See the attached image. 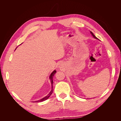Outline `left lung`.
I'll return each instance as SVG.
<instances>
[{
	"label": "left lung",
	"instance_id": "1",
	"mask_svg": "<svg viewBox=\"0 0 121 121\" xmlns=\"http://www.w3.org/2000/svg\"><path fill=\"white\" fill-rule=\"evenodd\" d=\"M90 33L91 34V35H92V36H93V37L94 38H95V39H97V38L96 37H95V35L93 34V33H92V32H91V31H90Z\"/></svg>",
	"mask_w": 121,
	"mask_h": 121
}]
</instances>
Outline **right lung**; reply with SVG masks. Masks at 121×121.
Returning a JSON list of instances; mask_svg holds the SVG:
<instances>
[{
	"label": "right lung",
	"mask_w": 121,
	"mask_h": 121,
	"mask_svg": "<svg viewBox=\"0 0 121 121\" xmlns=\"http://www.w3.org/2000/svg\"><path fill=\"white\" fill-rule=\"evenodd\" d=\"M56 70H54L52 73H51V74L49 76V79L50 80V82H51V84H52V90H51L50 92L48 94V95H47V96H45L44 97L42 98V99H39L38 100H37V101H33V102H41V101H44L46 99H47L51 95H52V92H53V77L54 75H55V74H56Z\"/></svg>",
	"instance_id": "add662e5"
}]
</instances>
